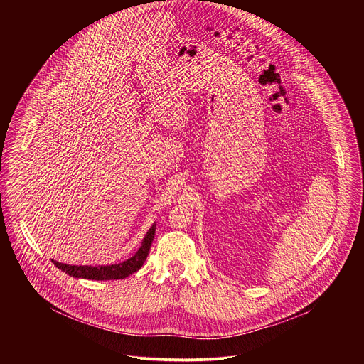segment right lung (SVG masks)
Returning a JSON list of instances; mask_svg holds the SVG:
<instances>
[{
	"label": "right lung",
	"mask_w": 364,
	"mask_h": 364,
	"mask_svg": "<svg viewBox=\"0 0 364 364\" xmlns=\"http://www.w3.org/2000/svg\"><path fill=\"white\" fill-rule=\"evenodd\" d=\"M156 235V223L151 225V228L147 231L141 247L139 251L127 260L122 263H114V264H105V266H78V264H65L52 260L60 270L64 273L78 277V279H91V280H117V279H124L130 276L132 273L137 272L143 263L147 259L153 240Z\"/></svg>",
	"instance_id": "add662e5"
}]
</instances>
